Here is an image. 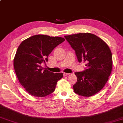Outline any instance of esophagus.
Returning <instances> with one entry per match:
<instances>
[{
  "label": "esophagus",
  "instance_id": "obj_1",
  "mask_svg": "<svg viewBox=\"0 0 123 123\" xmlns=\"http://www.w3.org/2000/svg\"><path fill=\"white\" fill-rule=\"evenodd\" d=\"M63 76H66L69 75L70 73H65V72H63Z\"/></svg>",
  "mask_w": 123,
  "mask_h": 123
}]
</instances>
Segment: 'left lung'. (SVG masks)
Returning <instances> with one entry per match:
<instances>
[{
	"instance_id": "obj_1",
	"label": "left lung",
	"mask_w": 123,
	"mask_h": 123,
	"mask_svg": "<svg viewBox=\"0 0 123 123\" xmlns=\"http://www.w3.org/2000/svg\"><path fill=\"white\" fill-rule=\"evenodd\" d=\"M74 50L79 62H84L87 67L83 72L74 74L77 80L73 85L77 94L91 97L103 88L112 69V55L106 43L96 35L80 33L65 36Z\"/></svg>"
}]
</instances>
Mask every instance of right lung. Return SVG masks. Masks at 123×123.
<instances>
[{
  "mask_svg": "<svg viewBox=\"0 0 123 123\" xmlns=\"http://www.w3.org/2000/svg\"><path fill=\"white\" fill-rule=\"evenodd\" d=\"M64 41L61 37L37 35L25 39L18 47L14 59L15 72L20 84L30 95L44 97L54 91L63 73L43 70L41 64L47 62L52 51Z\"/></svg>",
  "mask_w": 123,
  "mask_h": 123,
  "instance_id": "1",
  "label": "right lung"
}]
</instances>
